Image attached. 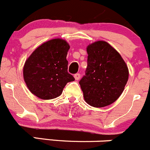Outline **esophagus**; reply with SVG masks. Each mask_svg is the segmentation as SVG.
Masks as SVG:
<instances>
[{
	"instance_id": "1",
	"label": "esophagus",
	"mask_w": 150,
	"mask_h": 150,
	"mask_svg": "<svg viewBox=\"0 0 150 150\" xmlns=\"http://www.w3.org/2000/svg\"><path fill=\"white\" fill-rule=\"evenodd\" d=\"M74 78H75V79L76 80V81H78V80L81 78V75H80L79 73H77L75 74V75H74Z\"/></svg>"
}]
</instances>
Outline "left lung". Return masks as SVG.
I'll return each mask as SVG.
<instances>
[{"label": "left lung", "mask_w": 150, "mask_h": 150, "mask_svg": "<svg viewBox=\"0 0 150 150\" xmlns=\"http://www.w3.org/2000/svg\"><path fill=\"white\" fill-rule=\"evenodd\" d=\"M86 51V75L79 82L84 100L93 107H105L114 103L124 91L128 68L121 55L103 40L88 45Z\"/></svg>", "instance_id": "8db88e82"}]
</instances>
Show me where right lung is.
I'll list each match as a JSON object with an SVG mask.
<instances>
[{"label": "right lung", "instance_id": "obj_1", "mask_svg": "<svg viewBox=\"0 0 150 150\" xmlns=\"http://www.w3.org/2000/svg\"><path fill=\"white\" fill-rule=\"evenodd\" d=\"M69 45L56 38L39 46L26 59L23 78L30 92L42 100H51L62 94L68 82L75 78L68 73L67 55Z\"/></svg>", "mask_w": 150, "mask_h": 150}]
</instances>
